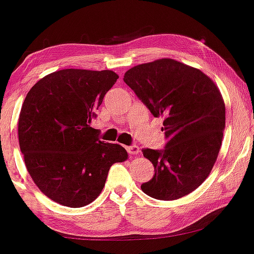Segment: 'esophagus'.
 <instances>
[{"label":"esophagus","mask_w":254,"mask_h":254,"mask_svg":"<svg viewBox=\"0 0 254 254\" xmlns=\"http://www.w3.org/2000/svg\"><path fill=\"white\" fill-rule=\"evenodd\" d=\"M127 152H129L130 156H136V155L139 154V148L137 145L127 146Z\"/></svg>","instance_id":"34e87169"}]
</instances>
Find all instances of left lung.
<instances>
[{
	"mask_svg": "<svg viewBox=\"0 0 254 254\" xmlns=\"http://www.w3.org/2000/svg\"><path fill=\"white\" fill-rule=\"evenodd\" d=\"M124 81L161 116L168 143L162 151L144 149L155 175L140 186L157 200H176L194 191L212 172L224 136L226 111L219 87L195 67L174 59L140 64Z\"/></svg>",
	"mask_w": 254,
	"mask_h": 254,
	"instance_id": "8db88e82",
	"label": "left lung"
}]
</instances>
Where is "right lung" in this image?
I'll use <instances>...</instances> for the list:
<instances>
[{
	"instance_id": "1",
	"label": "right lung",
	"mask_w": 254,
	"mask_h": 254,
	"mask_svg": "<svg viewBox=\"0 0 254 254\" xmlns=\"http://www.w3.org/2000/svg\"><path fill=\"white\" fill-rule=\"evenodd\" d=\"M118 78L110 69H60L27 93L19 117L20 149L33 181L57 203L71 208L91 203L102 193L110 167L129 157L123 146L104 143L90 127Z\"/></svg>"
}]
</instances>
